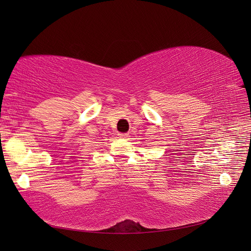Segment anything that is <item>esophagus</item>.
<instances>
[{"mask_svg": "<svg viewBox=\"0 0 251 251\" xmlns=\"http://www.w3.org/2000/svg\"><path fill=\"white\" fill-rule=\"evenodd\" d=\"M120 138H127L128 137V134L125 133V134H118Z\"/></svg>", "mask_w": 251, "mask_h": 251, "instance_id": "obj_1", "label": "esophagus"}]
</instances>
